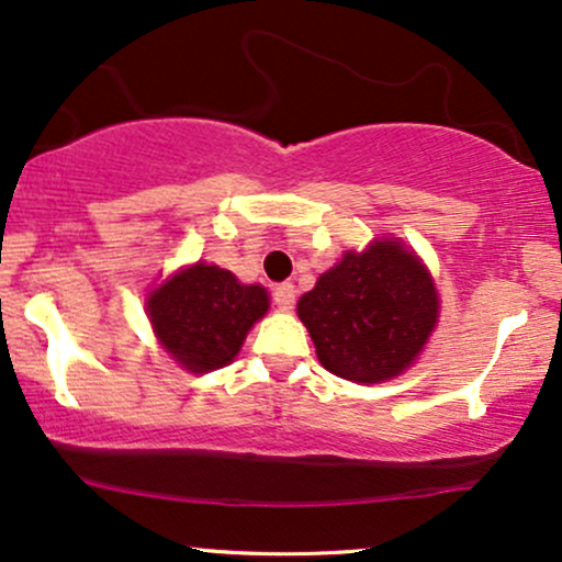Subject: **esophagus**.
<instances>
[{"label": "esophagus", "instance_id": "esophagus-1", "mask_svg": "<svg viewBox=\"0 0 562 562\" xmlns=\"http://www.w3.org/2000/svg\"><path fill=\"white\" fill-rule=\"evenodd\" d=\"M272 301H274L277 308H282V312H290V308H293V303H295V288L290 285V282H282V285L274 288Z\"/></svg>", "mask_w": 562, "mask_h": 562}]
</instances>
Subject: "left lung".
I'll return each instance as SVG.
<instances>
[{"mask_svg": "<svg viewBox=\"0 0 562 562\" xmlns=\"http://www.w3.org/2000/svg\"><path fill=\"white\" fill-rule=\"evenodd\" d=\"M299 317L325 370L353 383H380L423 351L438 319V295L412 250L380 240L322 274L301 295Z\"/></svg>", "mask_w": 562, "mask_h": 562, "instance_id": "1", "label": "left lung"}]
</instances>
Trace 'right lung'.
<instances>
[{
	"mask_svg": "<svg viewBox=\"0 0 562 562\" xmlns=\"http://www.w3.org/2000/svg\"><path fill=\"white\" fill-rule=\"evenodd\" d=\"M269 308L261 285H240L227 269L195 263L147 299V312L166 351L192 372L229 364L245 335Z\"/></svg>",
	"mask_w": 562,
	"mask_h": 562,
	"instance_id": "1",
	"label": "right lung"
}]
</instances>
